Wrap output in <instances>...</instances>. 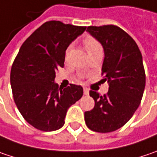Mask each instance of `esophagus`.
<instances>
[{
    "mask_svg": "<svg viewBox=\"0 0 157 157\" xmlns=\"http://www.w3.org/2000/svg\"><path fill=\"white\" fill-rule=\"evenodd\" d=\"M83 93L84 95H89V90L87 88H83Z\"/></svg>",
    "mask_w": 157,
    "mask_h": 157,
    "instance_id": "esophagus-1",
    "label": "esophagus"
}]
</instances>
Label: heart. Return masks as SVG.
I'll list each match as a JSON object with an SVG mask.
<instances>
[{
	"label": "heart",
	"mask_w": 157,
	"mask_h": 157,
	"mask_svg": "<svg viewBox=\"0 0 157 157\" xmlns=\"http://www.w3.org/2000/svg\"><path fill=\"white\" fill-rule=\"evenodd\" d=\"M84 47H85V49L87 50V51H92V50H94V49H97L99 47V44L98 43L97 41L96 40H94L93 38H90V37H89V38H86L85 40H84Z\"/></svg>",
	"instance_id": "b5f03b06"
}]
</instances>
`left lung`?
<instances>
[{
  "mask_svg": "<svg viewBox=\"0 0 157 157\" xmlns=\"http://www.w3.org/2000/svg\"><path fill=\"white\" fill-rule=\"evenodd\" d=\"M86 31L103 47L101 71L109 88L104 96L90 91L95 106L84 113V119L91 131L111 132L124 126L140 104L146 84L142 55L133 39L118 26H88Z\"/></svg>",
  "mask_w": 157,
  "mask_h": 157,
  "instance_id": "obj_1",
  "label": "left lung"
}]
</instances>
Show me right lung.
Listing matches in <instances>:
<instances>
[{
    "instance_id": "right-lung-1",
    "label": "right lung",
    "mask_w": 157,
    "mask_h": 157,
    "mask_svg": "<svg viewBox=\"0 0 157 157\" xmlns=\"http://www.w3.org/2000/svg\"><path fill=\"white\" fill-rule=\"evenodd\" d=\"M86 26L49 21L25 41L10 72L15 103L34 128L52 132L65 124L67 109L82 98L81 85L59 88L56 71L64 67L66 51Z\"/></svg>"
}]
</instances>
